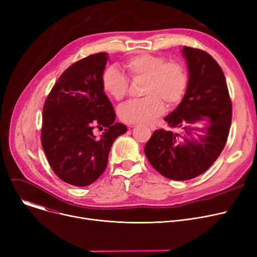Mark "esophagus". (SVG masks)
Masks as SVG:
<instances>
[{
    "instance_id": "obj_1",
    "label": "esophagus",
    "mask_w": 257,
    "mask_h": 257,
    "mask_svg": "<svg viewBox=\"0 0 257 257\" xmlns=\"http://www.w3.org/2000/svg\"><path fill=\"white\" fill-rule=\"evenodd\" d=\"M132 127H133V126H131V125L129 126V128H132ZM149 128H150L151 130H155V129H156V127H155L154 125H150V126H149Z\"/></svg>"
}]
</instances>
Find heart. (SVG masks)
Segmentation results:
<instances>
[{"label":"heart","mask_w":257,"mask_h":257,"mask_svg":"<svg viewBox=\"0 0 257 257\" xmlns=\"http://www.w3.org/2000/svg\"><path fill=\"white\" fill-rule=\"evenodd\" d=\"M124 66L132 80H145L144 98L130 100L118 108L120 120L127 124H146L164 111V103L171 107L183 98L188 84L185 66L178 61L153 54H139L128 58ZM103 90L116 101L128 93L129 78L116 66H108L101 78Z\"/></svg>","instance_id":"heart-1"}]
</instances>
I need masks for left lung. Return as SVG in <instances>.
<instances>
[{"mask_svg":"<svg viewBox=\"0 0 257 257\" xmlns=\"http://www.w3.org/2000/svg\"><path fill=\"white\" fill-rule=\"evenodd\" d=\"M188 84L180 104L165 120L171 129L155 130L145 146L151 166L163 176L177 181L193 179L207 171L223 151L232 118V104L219 63L203 50L184 47ZM207 118L205 119V117ZM206 120V136L189 139L194 125Z\"/></svg>","mask_w":257,"mask_h":257,"instance_id":"left-lung-1","label":"left lung"}]
</instances>
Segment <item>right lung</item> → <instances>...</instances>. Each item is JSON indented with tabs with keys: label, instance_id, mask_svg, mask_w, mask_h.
Masks as SVG:
<instances>
[{
	"label": "right lung",
	"instance_id": "right-lung-1",
	"mask_svg": "<svg viewBox=\"0 0 257 257\" xmlns=\"http://www.w3.org/2000/svg\"><path fill=\"white\" fill-rule=\"evenodd\" d=\"M106 62L107 53H97L73 63L44 105L43 149L54 173L75 186L89 185L101 176L113 142L127 131L114 123L115 112L102 87ZM93 127L105 128L100 139Z\"/></svg>",
	"mask_w": 257,
	"mask_h": 257
}]
</instances>
